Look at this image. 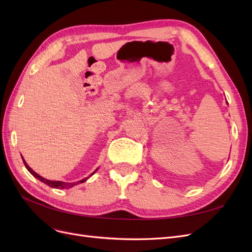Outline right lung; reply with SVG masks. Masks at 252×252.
Segmentation results:
<instances>
[{
	"label": "right lung",
	"instance_id": "obj_1",
	"mask_svg": "<svg viewBox=\"0 0 252 252\" xmlns=\"http://www.w3.org/2000/svg\"><path fill=\"white\" fill-rule=\"evenodd\" d=\"M23 162H24V165H25V167L27 168V170L32 173L34 178H36L37 180H40L41 182H43V183H45V184L46 185H48L49 187H52V188H57V189H68V188H71V187H73V186H75V185H78V184H81V183H84V182H86L87 181V179H89L91 175H93L96 170H94L93 173H91L88 178H85V179H83V180H81V181H78V182H74V183H66V182H62V181H50V180H47V179H44L43 177H41V175H39L37 174L36 172H34L32 168H30V167L26 164V162H25V159L23 158Z\"/></svg>",
	"mask_w": 252,
	"mask_h": 252
}]
</instances>
